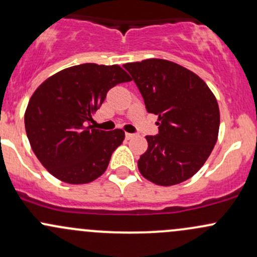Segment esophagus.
<instances>
[{
    "label": "esophagus",
    "mask_w": 257,
    "mask_h": 257,
    "mask_svg": "<svg viewBox=\"0 0 257 257\" xmlns=\"http://www.w3.org/2000/svg\"><path fill=\"white\" fill-rule=\"evenodd\" d=\"M135 137H137V134H132V133H126V134H125V138H126V139H128V140L133 139V138H135Z\"/></svg>",
    "instance_id": "obj_1"
}]
</instances>
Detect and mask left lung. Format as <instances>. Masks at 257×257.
I'll list each match as a JSON object with an SVG mask.
<instances>
[{
    "label": "left lung",
    "instance_id": "obj_1",
    "mask_svg": "<svg viewBox=\"0 0 257 257\" xmlns=\"http://www.w3.org/2000/svg\"><path fill=\"white\" fill-rule=\"evenodd\" d=\"M149 113L159 115V134L146 135L148 150L138 161L144 178L171 187L204 166L218 138L219 108L207 84L174 62L149 58L124 64Z\"/></svg>",
    "mask_w": 257,
    "mask_h": 257
}]
</instances>
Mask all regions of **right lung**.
Here are the masks:
<instances>
[{
    "label": "right lung",
    "instance_id": "obj_1",
    "mask_svg": "<svg viewBox=\"0 0 257 257\" xmlns=\"http://www.w3.org/2000/svg\"><path fill=\"white\" fill-rule=\"evenodd\" d=\"M131 80L118 64L84 63L51 75L34 91L25 109V132L34 154L53 177L86 184L105 173L125 135L122 129L103 132L85 123L111 87Z\"/></svg>",
    "mask_w": 257,
    "mask_h": 257
}]
</instances>
